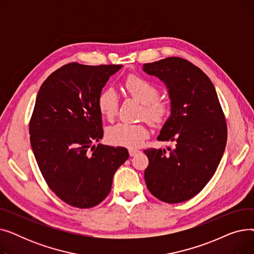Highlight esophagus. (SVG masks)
I'll return each instance as SVG.
<instances>
[{
	"mask_svg": "<svg viewBox=\"0 0 254 254\" xmlns=\"http://www.w3.org/2000/svg\"><path fill=\"white\" fill-rule=\"evenodd\" d=\"M128 153H129L130 156H135L136 154L139 153V150H137V149H129V150H128Z\"/></svg>",
	"mask_w": 254,
	"mask_h": 254,
	"instance_id": "esophagus-1",
	"label": "esophagus"
}]
</instances>
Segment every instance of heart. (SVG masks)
Here are the masks:
<instances>
[{
	"label": "heart",
	"instance_id": "1",
	"mask_svg": "<svg viewBox=\"0 0 254 254\" xmlns=\"http://www.w3.org/2000/svg\"><path fill=\"white\" fill-rule=\"evenodd\" d=\"M124 87L129 96L143 105L141 116L153 127L163 126L171 114L170 105L159 99V88L150 80L137 74L128 75L124 81ZM98 108L101 114L112 119L118 109V96L112 88L103 89L98 97ZM148 137V129L142 124L119 123L112 126L106 132L110 144L127 148H136Z\"/></svg>",
	"mask_w": 254,
	"mask_h": 254
}]
</instances>
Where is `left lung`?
<instances>
[{
    "label": "left lung",
    "mask_w": 254,
    "mask_h": 254,
    "mask_svg": "<svg viewBox=\"0 0 254 254\" xmlns=\"http://www.w3.org/2000/svg\"><path fill=\"white\" fill-rule=\"evenodd\" d=\"M169 88L171 116L158 141L174 142L168 149L144 150L148 167L144 178L148 190L168 204L189 201L201 191L223 155L228 127L214 85L196 65L181 58L143 64Z\"/></svg>",
    "instance_id": "obj_1"
}]
</instances>
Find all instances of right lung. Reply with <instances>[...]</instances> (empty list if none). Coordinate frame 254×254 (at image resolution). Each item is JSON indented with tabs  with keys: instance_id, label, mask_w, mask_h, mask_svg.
Returning a JSON list of instances; mask_svg holds the SVG:
<instances>
[{
	"instance_id": "right-lung-1",
	"label": "right lung",
	"mask_w": 254,
	"mask_h": 254,
	"mask_svg": "<svg viewBox=\"0 0 254 254\" xmlns=\"http://www.w3.org/2000/svg\"><path fill=\"white\" fill-rule=\"evenodd\" d=\"M122 64L70 63L41 85L30 120V140L48 188L62 201L88 209L109 194L116 170L128 158L125 147L103 138L98 97Z\"/></svg>"
}]
</instances>
